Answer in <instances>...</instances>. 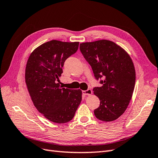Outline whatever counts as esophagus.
<instances>
[{"instance_id": "1", "label": "esophagus", "mask_w": 158, "mask_h": 158, "mask_svg": "<svg viewBox=\"0 0 158 158\" xmlns=\"http://www.w3.org/2000/svg\"><path fill=\"white\" fill-rule=\"evenodd\" d=\"M82 94L84 95H89L92 94V91L91 89H88L87 90L82 91Z\"/></svg>"}]
</instances>
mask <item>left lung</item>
<instances>
[{"instance_id":"1","label":"left lung","mask_w":158,"mask_h":158,"mask_svg":"<svg viewBox=\"0 0 158 158\" xmlns=\"http://www.w3.org/2000/svg\"><path fill=\"white\" fill-rule=\"evenodd\" d=\"M80 49L92 69L101 87L94 94L100 100L94 114L103 121L116 120L130 103L135 85L136 73L131 56L114 42L102 40L80 44Z\"/></svg>"}]
</instances>
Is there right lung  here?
I'll return each mask as SVG.
<instances>
[{
  "mask_svg": "<svg viewBox=\"0 0 158 158\" xmlns=\"http://www.w3.org/2000/svg\"><path fill=\"white\" fill-rule=\"evenodd\" d=\"M78 45L79 42H46L31 52L27 62L25 79L33 105L53 123L71 121L82 101L80 89L62 88L57 82L65 60Z\"/></svg>",
  "mask_w": 158,
  "mask_h": 158,
  "instance_id": "1",
  "label": "right lung"
}]
</instances>
